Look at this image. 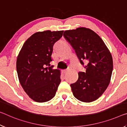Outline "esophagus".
Wrapping results in <instances>:
<instances>
[{
    "instance_id": "1",
    "label": "esophagus",
    "mask_w": 127,
    "mask_h": 127,
    "mask_svg": "<svg viewBox=\"0 0 127 127\" xmlns=\"http://www.w3.org/2000/svg\"><path fill=\"white\" fill-rule=\"evenodd\" d=\"M69 69H68H68H66L63 70V73H67V72L68 71H69Z\"/></svg>"
}]
</instances>
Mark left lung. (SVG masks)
I'll return each mask as SVG.
<instances>
[{
    "label": "left lung",
    "mask_w": 127,
    "mask_h": 127,
    "mask_svg": "<svg viewBox=\"0 0 127 127\" xmlns=\"http://www.w3.org/2000/svg\"><path fill=\"white\" fill-rule=\"evenodd\" d=\"M63 35L86 69L85 72H78L77 81L71 84L73 95L84 102L95 100L109 85L113 70L111 54L103 40L90 29L66 31ZM84 61L87 62L85 65Z\"/></svg>",
    "instance_id": "obj_1"
}]
</instances>
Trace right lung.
<instances>
[{
  "mask_svg": "<svg viewBox=\"0 0 127 127\" xmlns=\"http://www.w3.org/2000/svg\"><path fill=\"white\" fill-rule=\"evenodd\" d=\"M63 31H46L33 34L24 43L17 58L20 84L33 100L45 102L55 95L61 81L60 71L50 66L54 45Z\"/></svg>",
  "mask_w": 127,
  "mask_h": 127,
  "instance_id": "right-lung-1",
  "label": "right lung"
}]
</instances>
